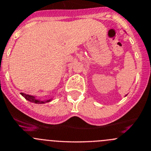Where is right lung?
<instances>
[{
	"label": "right lung",
	"mask_w": 151,
	"mask_h": 151,
	"mask_svg": "<svg viewBox=\"0 0 151 151\" xmlns=\"http://www.w3.org/2000/svg\"><path fill=\"white\" fill-rule=\"evenodd\" d=\"M21 95L22 96H24V97H25V99H27L28 101H31V102H34V103H35V104H42V103L46 102V101H40V100H37V99H35L34 96H29V95L25 94V93H21ZM50 101V100H48V101Z\"/></svg>",
	"instance_id": "right-lung-1"
}]
</instances>
